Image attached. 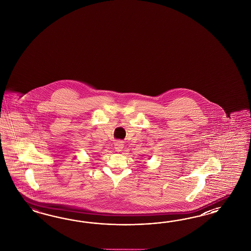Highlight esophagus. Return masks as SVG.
Wrapping results in <instances>:
<instances>
[{
    "mask_svg": "<svg viewBox=\"0 0 251 251\" xmlns=\"http://www.w3.org/2000/svg\"><path fill=\"white\" fill-rule=\"evenodd\" d=\"M115 150L117 151V152H121L122 151V149H123V146H124V144H123V142L122 141H117L116 143H115Z\"/></svg>",
    "mask_w": 251,
    "mask_h": 251,
    "instance_id": "obj_1",
    "label": "esophagus"
}]
</instances>
